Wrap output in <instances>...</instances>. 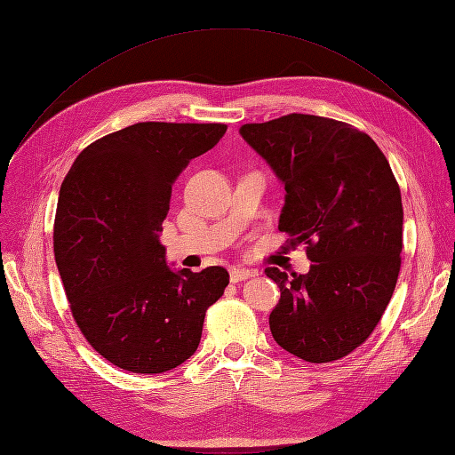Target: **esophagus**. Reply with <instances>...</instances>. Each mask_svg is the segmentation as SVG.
<instances>
[{"label": "esophagus", "mask_w": 455, "mask_h": 455, "mask_svg": "<svg viewBox=\"0 0 455 455\" xmlns=\"http://www.w3.org/2000/svg\"><path fill=\"white\" fill-rule=\"evenodd\" d=\"M254 275H259V271L234 266V267H230V283H240V281H245V279H249V276H254Z\"/></svg>", "instance_id": "1"}]
</instances>
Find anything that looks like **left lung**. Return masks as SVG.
<instances>
[{
  "mask_svg": "<svg viewBox=\"0 0 455 455\" xmlns=\"http://www.w3.org/2000/svg\"><path fill=\"white\" fill-rule=\"evenodd\" d=\"M240 133L284 184L279 230L314 262L291 279L266 267L281 288L273 339L307 363L339 361L370 337L396 288L400 186L371 137L334 118L290 113Z\"/></svg>",
  "mask_w": 455,
  "mask_h": 455,
  "instance_id": "left-lung-1",
  "label": "left lung"
}]
</instances>
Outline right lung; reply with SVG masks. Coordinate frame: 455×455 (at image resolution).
Listing matches in <instances>:
<instances>
[{
  "label": "right lung",
  "instance_id": "1",
  "mask_svg": "<svg viewBox=\"0 0 455 455\" xmlns=\"http://www.w3.org/2000/svg\"><path fill=\"white\" fill-rule=\"evenodd\" d=\"M227 124L137 123L76 157L53 223L55 264L74 320L111 364L133 373L180 366L199 347L228 271H172L160 243L172 184L220 143Z\"/></svg>",
  "mask_w": 455,
  "mask_h": 455
}]
</instances>
